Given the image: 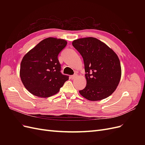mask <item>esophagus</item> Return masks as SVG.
I'll return each mask as SVG.
<instances>
[{
	"instance_id": "esophagus-1",
	"label": "esophagus",
	"mask_w": 145,
	"mask_h": 145,
	"mask_svg": "<svg viewBox=\"0 0 145 145\" xmlns=\"http://www.w3.org/2000/svg\"><path fill=\"white\" fill-rule=\"evenodd\" d=\"M77 77V75L76 74V75H73V76H71V79H74V78H76Z\"/></svg>"
}]
</instances>
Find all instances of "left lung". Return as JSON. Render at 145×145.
<instances>
[{
	"label": "left lung",
	"instance_id": "8db88e82",
	"mask_svg": "<svg viewBox=\"0 0 145 145\" xmlns=\"http://www.w3.org/2000/svg\"><path fill=\"white\" fill-rule=\"evenodd\" d=\"M73 46L80 52L85 65L86 85L79 91L90 101L106 99L116 89L120 81L121 69L116 52L107 45L94 37L73 40Z\"/></svg>",
	"mask_w": 145,
	"mask_h": 145
}]
</instances>
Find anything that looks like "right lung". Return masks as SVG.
<instances>
[{"instance_id":"right-lung-1","label":"right lung","mask_w":145,"mask_h":145,"mask_svg":"<svg viewBox=\"0 0 145 145\" xmlns=\"http://www.w3.org/2000/svg\"><path fill=\"white\" fill-rule=\"evenodd\" d=\"M67 45L62 39L48 37L29 50L22 60L20 77L25 88L40 98L58 93L69 79L60 72L58 55Z\"/></svg>"}]
</instances>
